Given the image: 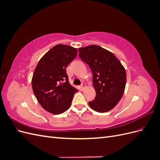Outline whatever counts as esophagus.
I'll list each match as a JSON object with an SVG mask.
<instances>
[{"instance_id":"obj_1","label":"esophagus","mask_w":160,"mask_h":160,"mask_svg":"<svg viewBox=\"0 0 160 160\" xmlns=\"http://www.w3.org/2000/svg\"><path fill=\"white\" fill-rule=\"evenodd\" d=\"M85 88H86V85H85L84 83H82V84H81V89H82V90H84Z\"/></svg>"}]
</instances>
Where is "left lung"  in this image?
Returning <instances> with one entry per match:
<instances>
[{
  "mask_svg": "<svg viewBox=\"0 0 160 160\" xmlns=\"http://www.w3.org/2000/svg\"><path fill=\"white\" fill-rule=\"evenodd\" d=\"M78 51L79 57L89 65L93 74L96 96L89 105L98 112H107L122 98L126 84L124 67L112 52L99 46L90 45L79 48Z\"/></svg>",
  "mask_w": 160,
  "mask_h": 160,
  "instance_id": "8db88e82",
  "label": "left lung"
}]
</instances>
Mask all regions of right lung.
<instances>
[{"mask_svg": "<svg viewBox=\"0 0 160 160\" xmlns=\"http://www.w3.org/2000/svg\"><path fill=\"white\" fill-rule=\"evenodd\" d=\"M77 53L75 48L57 45L41 58L34 71V94L42 107L52 114H61L68 109L78 91L69 83L66 72Z\"/></svg>", "mask_w": 160, "mask_h": 160, "instance_id": "add662e5", "label": "right lung"}]
</instances>
